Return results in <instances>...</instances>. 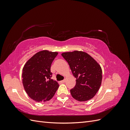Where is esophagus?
<instances>
[{
    "label": "esophagus",
    "mask_w": 130,
    "mask_h": 130,
    "mask_svg": "<svg viewBox=\"0 0 130 130\" xmlns=\"http://www.w3.org/2000/svg\"><path fill=\"white\" fill-rule=\"evenodd\" d=\"M66 79H64L63 80H62L61 82H63V83H64V82H66Z\"/></svg>",
    "instance_id": "1"
}]
</instances>
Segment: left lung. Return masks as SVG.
<instances>
[{
	"label": "left lung",
	"mask_w": 130,
	"mask_h": 130,
	"mask_svg": "<svg viewBox=\"0 0 130 130\" xmlns=\"http://www.w3.org/2000/svg\"><path fill=\"white\" fill-rule=\"evenodd\" d=\"M67 61L73 75L76 78V85L70 90L73 98L79 101L91 99L99 90L102 81V69L94 59L81 51L62 53Z\"/></svg>",
	"instance_id": "8db88e82"
}]
</instances>
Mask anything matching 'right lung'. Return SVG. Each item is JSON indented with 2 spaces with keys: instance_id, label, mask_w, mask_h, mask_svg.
<instances>
[{
  "instance_id": "right-lung-1",
  "label": "right lung",
  "mask_w": 130,
  "mask_h": 130,
  "mask_svg": "<svg viewBox=\"0 0 130 130\" xmlns=\"http://www.w3.org/2000/svg\"><path fill=\"white\" fill-rule=\"evenodd\" d=\"M57 52L43 50L35 54L27 61L23 69L22 80L25 92L37 102L49 101L54 96L59 85L51 78V65Z\"/></svg>"
}]
</instances>
